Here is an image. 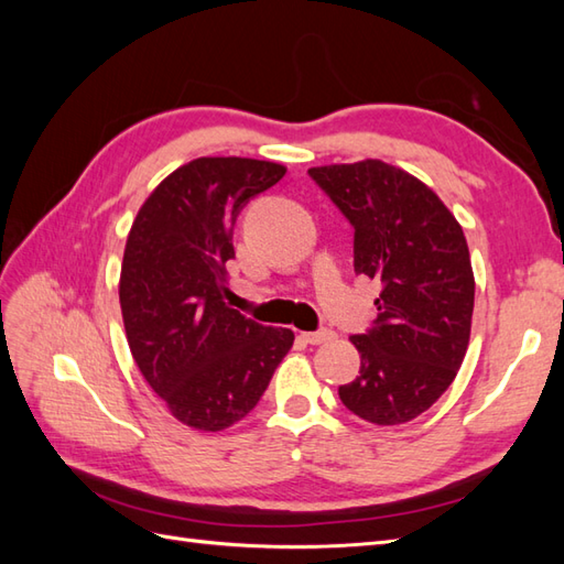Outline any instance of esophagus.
I'll return each mask as SVG.
<instances>
[{"label": "esophagus", "instance_id": "1", "mask_svg": "<svg viewBox=\"0 0 564 564\" xmlns=\"http://www.w3.org/2000/svg\"><path fill=\"white\" fill-rule=\"evenodd\" d=\"M303 339L307 344H325L334 339V332L332 329H319V332H303Z\"/></svg>", "mask_w": 564, "mask_h": 564}]
</instances>
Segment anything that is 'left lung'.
Segmentation results:
<instances>
[{
	"mask_svg": "<svg viewBox=\"0 0 564 564\" xmlns=\"http://www.w3.org/2000/svg\"><path fill=\"white\" fill-rule=\"evenodd\" d=\"M354 227V269L378 279V317L351 344L361 370L344 406L378 426L412 422L448 390L470 341L475 275L463 227L416 176L380 160L307 170Z\"/></svg>",
	"mask_w": 564,
	"mask_h": 564,
	"instance_id": "left-lung-1",
	"label": "left lung"
}]
</instances>
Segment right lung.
I'll use <instances>...</instances> for the list:
<instances>
[{
	"label": "right lung",
	"instance_id": "add662e5",
	"mask_svg": "<svg viewBox=\"0 0 564 564\" xmlns=\"http://www.w3.org/2000/svg\"><path fill=\"white\" fill-rule=\"evenodd\" d=\"M283 174L275 162L198 158L152 191L130 227L118 283L130 354L191 429L245 419L293 346L291 329L263 327L225 303L237 215Z\"/></svg>",
	"mask_w": 564,
	"mask_h": 564
}]
</instances>
